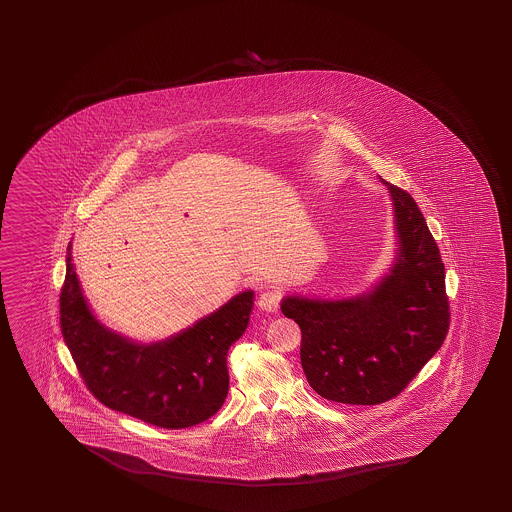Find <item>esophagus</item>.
I'll list each match as a JSON object with an SVG mask.
<instances>
[{"label": "esophagus", "mask_w": 512, "mask_h": 512, "mask_svg": "<svg viewBox=\"0 0 512 512\" xmlns=\"http://www.w3.org/2000/svg\"><path fill=\"white\" fill-rule=\"evenodd\" d=\"M280 293L276 291H263L258 296V307L261 311H267V313H276L280 309Z\"/></svg>", "instance_id": "34e87169"}]
</instances>
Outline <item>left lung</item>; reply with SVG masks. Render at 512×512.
Segmentation results:
<instances>
[{
	"instance_id": "left-lung-1",
	"label": "left lung",
	"mask_w": 512,
	"mask_h": 512,
	"mask_svg": "<svg viewBox=\"0 0 512 512\" xmlns=\"http://www.w3.org/2000/svg\"><path fill=\"white\" fill-rule=\"evenodd\" d=\"M393 207L395 251L381 280L344 298L283 296L282 313L302 329L309 386L327 401L379 404L441 348L448 331L445 265L414 197L384 181Z\"/></svg>"
}]
</instances>
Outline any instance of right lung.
<instances>
[{"label": "right lung", "instance_id": "obj_1", "mask_svg": "<svg viewBox=\"0 0 512 512\" xmlns=\"http://www.w3.org/2000/svg\"><path fill=\"white\" fill-rule=\"evenodd\" d=\"M71 249L69 241L60 324L89 392L111 410L161 428H188L216 414L229 393L227 353L249 326L254 291H241L170 337L139 342L98 320Z\"/></svg>", "mask_w": 512, "mask_h": 512}]
</instances>
